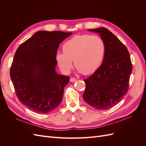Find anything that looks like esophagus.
<instances>
[{
	"instance_id": "34e87169",
	"label": "esophagus",
	"mask_w": 146,
	"mask_h": 146,
	"mask_svg": "<svg viewBox=\"0 0 146 146\" xmlns=\"http://www.w3.org/2000/svg\"><path fill=\"white\" fill-rule=\"evenodd\" d=\"M77 81V80L75 78H73V77H71L70 78V82H76Z\"/></svg>"
}]
</instances>
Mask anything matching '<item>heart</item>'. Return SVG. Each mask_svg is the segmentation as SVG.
Segmentation results:
<instances>
[{
	"instance_id": "heart-1",
	"label": "heart",
	"mask_w": 146,
	"mask_h": 146,
	"mask_svg": "<svg viewBox=\"0 0 146 146\" xmlns=\"http://www.w3.org/2000/svg\"><path fill=\"white\" fill-rule=\"evenodd\" d=\"M63 52H58L56 60L60 70L68 74L74 61L75 67L85 75L93 73L104 58L105 47L100 37L90 35H78L66 41Z\"/></svg>"
}]
</instances>
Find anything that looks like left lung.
I'll return each instance as SVG.
<instances>
[{"label": "left lung", "instance_id": "1", "mask_svg": "<svg viewBox=\"0 0 146 146\" xmlns=\"http://www.w3.org/2000/svg\"><path fill=\"white\" fill-rule=\"evenodd\" d=\"M99 33L105 44L103 62L86 84L83 99L99 110L111 108L120 102L128 91L132 64L127 47L105 27L88 29Z\"/></svg>", "mask_w": 146, "mask_h": 146}]
</instances>
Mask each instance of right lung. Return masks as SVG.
<instances>
[{
    "mask_svg": "<svg viewBox=\"0 0 146 146\" xmlns=\"http://www.w3.org/2000/svg\"><path fill=\"white\" fill-rule=\"evenodd\" d=\"M72 35L39 31L19 46L10 68V77L19 100L32 111L51 112L63 99L70 78L55 71L60 44Z\"/></svg>",
    "mask_w": 146,
    "mask_h": 146,
    "instance_id": "obj_1",
    "label": "right lung"
}]
</instances>
